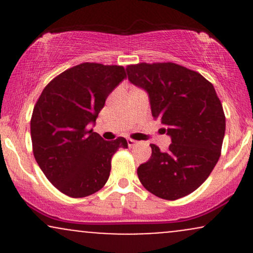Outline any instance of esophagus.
<instances>
[{
  "instance_id": "esophagus-1",
  "label": "esophagus",
  "mask_w": 253,
  "mask_h": 253,
  "mask_svg": "<svg viewBox=\"0 0 253 253\" xmlns=\"http://www.w3.org/2000/svg\"><path fill=\"white\" fill-rule=\"evenodd\" d=\"M127 144H128L129 147H133V146H134V145L138 144V141L133 140V139H128V140H127Z\"/></svg>"
}]
</instances>
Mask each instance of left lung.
<instances>
[{
    "mask_svg": "<svg viewBox=\"0 0 253 253\" xmlns=\"http://www.w3.org/2000/svg\"><path fill=\"white\" fill-rule=\"evenodd\" d=\"M126 71L129 82L147 92L152 117L171 138L167 151L151 144V158L136 170L139 181L161 199H181L196 190L219 161L226 129L222 104L213 84L184 66L141 63Z\"/></svg>",
    "mask_w": 253,
    "mask_h": 253,
    "instance_id": "left-lung-1",
    "label": "left lung"
}]
</instances>
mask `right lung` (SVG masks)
I'll list each match as a JSON object with an SVG mask.
<instances>
[{
  "instance_id": "obj_1",
  "label": "right lung",
  "mask_w": 253,
  "mask_h": 253,
  "mask_svg": "<svg viewBox=\"0 0 253 253\" xmlns=\"http://www.w3.org/2000/svg\"><path fill=\"white\" fill-rule=\"evenodd\" d=\"M124 80L123 66L84 63L42 90L31 120L34 158L65 195L84 197L100 190L108 181L113 155L128 147L125 138L107 141L90 127Z\"/></svg>"
}]
</instances>
